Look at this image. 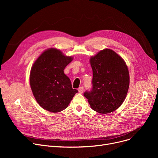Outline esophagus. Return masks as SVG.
Segmentation results:
<instances>
[{"label": "esophagus", "mask_w": 158, "mask_h": 158, "mask_svg": "<svg viewBox=\"0 0 158 158\" xmlns=\"http://www.w3.org/2000/svg\"><path fill=\"white\" fill-rule=\"evenodd\" d=\"M78 91H79V92L80 94H82V93H83V92H84V88L82 87V86L79 87V88H78Z\"/></svg>", "instance_id": "obj_1"}]
</instances>
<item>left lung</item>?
<instances>
[{"mask_svg":"<svg viewBox=\"0 0 158 158\" xmlns=\"http://www.w3.org/2000/svg\"><path fill=\"white\" fill-rule=\"evenodd\" d=\"M92 88L84 96L94 111L102 114L115 111L126 97L129 86L127 66L122 58L106 48L90 58Z\"/></svg>","mask_w":158,"mask_h":158,"instance_id":"8db88e82","label":"left lung"}]
</instances>
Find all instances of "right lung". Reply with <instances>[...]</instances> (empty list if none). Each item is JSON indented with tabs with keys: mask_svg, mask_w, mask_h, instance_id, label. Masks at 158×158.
<instances>
[{
	"mask_svg": "<svg viewBox=\"0 0 158 158\" xmlns=\"http://www.w3.org/2000/svg\"><path fill=\"white\" fill-rule=\"evenodd\" d=\"M56 48L41 54L33 64L30 73L32 92L39 105L45 110L57 113L66 109L78 91L73 89L64 69L72 60Z\"/></svg>",
	"mask_w": 158,
	"mask_h": 158,
	"instance_id": "obj_1",
	"label": "right lung"
}]
</instances>
